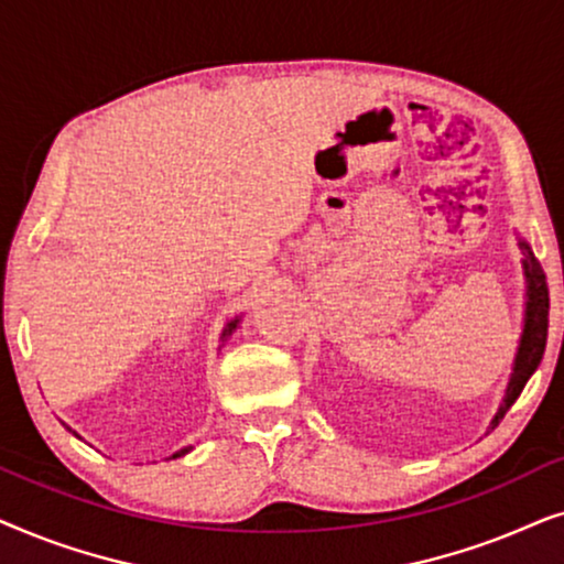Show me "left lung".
<instances>
[{
    "label": "left lung",
    "instance_id": "8db88e82",
    "mask_svg": "<svg viewBox=\"0 0 564 564\" xmlns=\"http://www.w3.org/2000/svg\"><path fill=\"white\" fill-rule=\"evenodd\" d=\"M521 249H523V272H527V282H529L527 326H523L519 357H516V367H513L511 382H508L506 400L503 405H500L496 419H492V429L498 426L508 408L516 403V398L521 395L523 384L529 382V377L534 375L539 361H542V354L546 346V326H550V288H546V274L542 264H539V259L531 253V249L523 241H521Z\"/></svg>",
    "mask_w": 564,
    "mask_h": 564
}]
</instances>
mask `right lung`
Instances as JSON below:
<instances>
[{"label":"right lung","instance_id":"1","mask_svg":"<svg viewBox=\"0 0 564 564\" xmlns=\"http://www.w3.org/2000/svg\"><path fill=\"white\" fill-rule=\"evenodd\" d=\"M236 323L238 321H230L228 323V328L226 330H223V338H228L230 334H234V330H236ZM192 449V446H184V449H180V452H176V454H172V459H176V457H182V454H187Z\"/></svg>","mask_w":564,"mask_h":564}]
</instances>
